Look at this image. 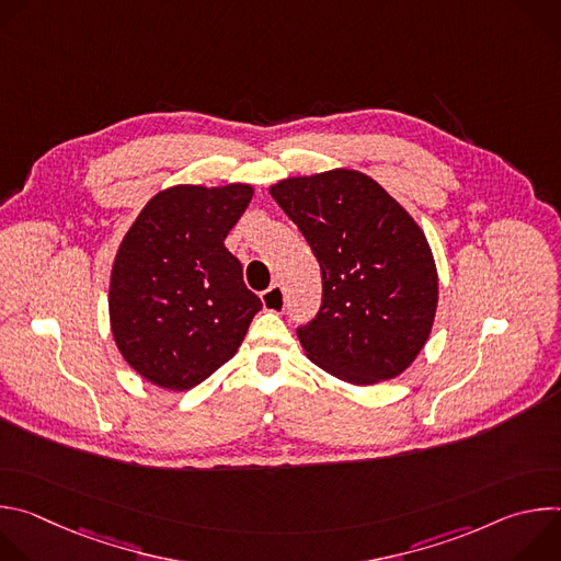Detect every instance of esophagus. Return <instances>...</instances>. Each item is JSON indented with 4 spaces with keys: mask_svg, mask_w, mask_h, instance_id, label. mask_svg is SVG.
<instances>
[{
    "mask_svg": "<svg viewBox=\"0 0 561 561\" xmlns=\"http://www.w3.org/2000/svg\"><path fill=\"white\" fill-rule=\"evenodd\" d=\"M262 301H264V308H268V310H284L286 293L279 284H273L262 293Z\"/></svg>",
    "mask_w": 561,
    "mask_h": 561,
    "instance_id": "obj_1",
    "label": "esophagus"
}]
</instances>
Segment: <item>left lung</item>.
<instances>
[{
	"label": "left lung",
	"instance_id": "obj_1",
	"mask_svg": "<svg viewBox=\"0 0 561 561\" xmlns=\"http://www.w3.org/2000/svg\"><path fill=\"white\" fill-rule=\"evenodd\" d=\"M271 195L322 271V304L297 327L306 355L357 386L407 370L437 308L435 262L413 217L357 171L293 178Z\"/></svg>",
	"mask_w": 561,
	"mask_h": 561
}]
</instances>
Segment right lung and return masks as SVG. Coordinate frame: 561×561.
Listing matches in <instances>:
<instances>
[{
  "instance_id": "1",
  "label": "right lung",
  "mask_w": 561,
  "mask_h": 561,
  "mask_svg": "<svg viewBox=\"0 0 561 561\" xmlns=\"http://www.w3.org/2000/svg\"><path fill=\"white\" fill-rule=\"evenodd\" d=\"M253 188L175 186L154 195L117 251L111 327L124 359L148 381L186 390L242 344L262 299L224 247Z\"/></svg>"
}]
</instances>
